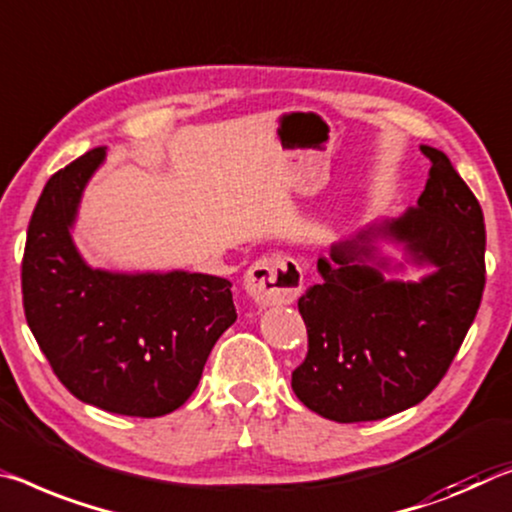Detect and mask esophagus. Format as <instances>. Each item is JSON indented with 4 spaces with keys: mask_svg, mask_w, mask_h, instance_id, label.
Masks as SVG:
<instances>
[{
    "mask_svg": "<svg viewBox=\"0 0 512 512\" xmlns=\"http://www.w3.org/2000/svg\"><path fill=\"white\" fill-rule=\"evenodd\" d=\"M303 289V271L291 257H262L246 273V291L259 305L294 303Z\"/></svg>",
    "mask_w": 512,
    "mask_h": 512,
    "instance_id": "1",
    "label": "esophagus"
}]
</instances>
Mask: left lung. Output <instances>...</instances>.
Segmentation results:
<instances>
[{
	"mask_svg": "<svg viewBox=\"0 0 512 512\" xmlns=\"http://www.w3.org/2000/svg\"><path fill=\"white\" fill-rule=\"evenodd\" d=\"M431 159L415 207L335 243L319 257V285L298 298L307 355L291 387L316 415L355 424L376 421L424 401L449 371L474 323L485 287V223L472 189L442 150ZM387 233L406 243L418 263H431L419 283L385 281L370 243Z\"/></svg>",
	"mask_w": 512,
	"mask_h": 512,
	"instance_id": "left-lung-1",
	"label": "left lung"
}]
</instances>
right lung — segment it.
Here are the masks:
<instances>
[{
    "label": "right lung",
    "mask_w": 512,
    "mask_h": 512,
    "mask_svg": "<svg viewBox=\"0 0 512 512\" xmlns=\"http://www.w3.org/2000/svg\"><path fill=\"white\" fill-rule=\"evenodd\" d=\"M104 148L50 177L22 257L24 316L72 396L127 417H161L198 387L216 339L237 321L232 282L205 273L91 269L70 237Z\"/></svg>",
    "instance_id": "add662e5"
}]
</instances>
